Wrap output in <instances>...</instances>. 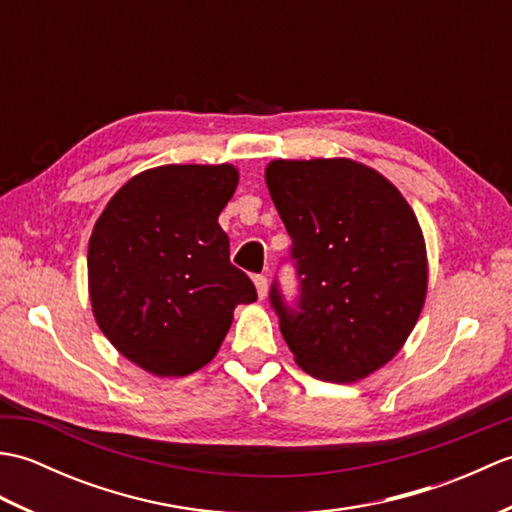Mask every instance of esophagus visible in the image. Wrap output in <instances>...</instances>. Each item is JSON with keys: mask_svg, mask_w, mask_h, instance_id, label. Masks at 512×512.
I'll return each mask as SVG.
<instances>
[{"mask_svg": "<svg viewBox=\"0 0 512 512\" xmlns=\"http://www.w3.org/2000/svg\"><path fill=\"white\" fill-rule=\"evenodd\" d=\"M253 281H255V288H257L259 299H264L266 292H268V279H266V275H255Z\"/></svg>", "mask_w": 512, "mask_h": 512, "instance_id": "esophagus-1", "label": "esophagus"}]
</instances>
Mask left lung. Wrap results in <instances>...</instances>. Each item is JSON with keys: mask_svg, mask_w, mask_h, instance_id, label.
Masks as SVG:
<instances>
[{"mask_svg": "<svg viewBox=\"0 0 512 512\" xmlns=\"http://www.w3.org/2000/svg\"><path fill=\"white\" fill-rule=\"evenodd\" d=\"M266 184L292 239L299 295L270 306L301 369L352 383L398 354L427 295V250L400 191L347 158L275 160Z\"/></svg>", "mask_w": 512, "mask_h": 512, "instance_id": "obj_1", "label": "left lung"}]
</instances>
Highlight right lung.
I'll use <instances>...</instances> for the list:
<instances>
[{
  "label": "right lung",
  "mask_w": 512,
  "mask_h": 512,
  "mask_svg": "<svg viewBox=\"0 0 512 512\" xmlns=\"http://www.w3.org/2000/svg\"><path fill=\"white\" fill-rule=\"evenodd\" d=\"M237 180L231 165L149 169L118 189L94 226L88 275L96 323L151 374L187 376L209 363L235 306L257 299L217 224Z\"/></svg>",
  "instance_id": "right-lung-1"
}]
</instances>
